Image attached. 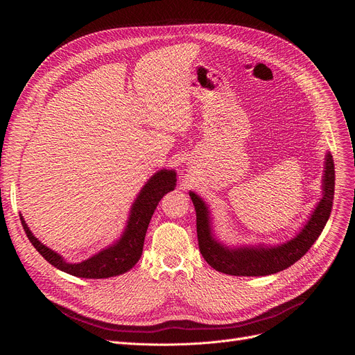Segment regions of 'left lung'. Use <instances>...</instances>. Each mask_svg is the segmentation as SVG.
<instances>
[{"label":"left lung","instance_id":"8db88e82","mask_svg":"<svg viewBox=\"0 0 355 355\" xmlns=\"http://www.w3.org/2000/svg\"><path fill=\"white\" fill-rule=\"evenodd\" d=\"M335 187L334 159L328 154L325 158L324 197L315 209L306 226L295 239L276 248L259 249H227L213 239L210 230L209 210L204 201L194 193H190L197 213L198 249L206 262L216 270L233 276H266L281 272L297 262L315 243L322 233L332 209Z\"/></svg>","mask_w":355,"mask_h":355}]
</instances>
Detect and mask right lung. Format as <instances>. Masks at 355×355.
I'll use <instances>...</instances> for the list:
<instances>
[{"instance_id": "obj_1", "label": "right lung", "mask_w": 355, "mask_h": 355, "mask_svg": "<svg viewBox=\"0 0 355 355\" xmlns=\"http://www.w3.org/2000/svg\"><path fill=\"white\" fill-rule=\"evenodd\" d=\"M175 187V173L174 171H159L151 177L142 191L139 193L137 201L134 202L132 210L128 220V226L116 245L95 254L93 257L85 260L82 263H67L63 257L54 253L49 248L37 240L30 229L27 227L24 218L20 216L24 232L35 248L50 265L58 268L69 275L87 279H103L110 276H118L128 272L130 268L135 266L139 260L144 249V240L146 229L151 217L158 206L161 198L173 191Z\"/></svg>"}]
</instances>
